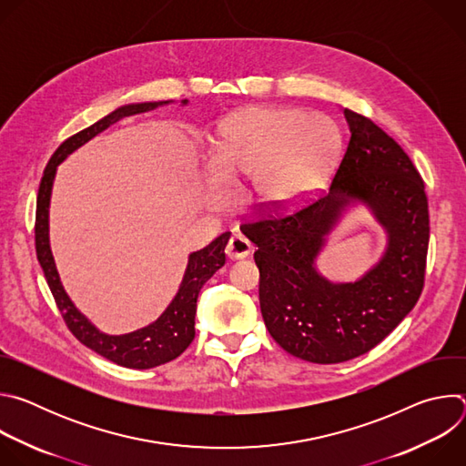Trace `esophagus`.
I'll list each match as a JSON object with an SVG mask.
<instances>
[{
	"label": "esophagus",
	"instance_id": "obj_1",
	"mask_svg": "<svg viewBox=\"0 0 466 466\" xmlns=\"http://www.w3.org/2000/svg\"><path fill=\"white\" fill-rule=\"evenodd\" d=\"M250 252H252V245H250V241H248L247 238H243V236H239V234H236V236L230 238V241H228V245H227V254H228V258H232V259H241V258H247Z\"/></svg>",
	"mask_w": 466,
	"mask_h": 466
}]
</instances>
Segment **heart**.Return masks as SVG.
Returning a JSON list of instances; mask_svg holds the SVG:
<instances>
[{"label": "heart", "instance_id": "obj_1", "mask_svg": "<svg viewBox=\"0 0 466 466\" xmlns=\"http://www.w3.org/2000/svg\"><path fill=\"white\" fill-rule=\"evenodd\" d=\"M341 132L324 114L289 106H248L218 128L216 169L236 180H252L254 201L269 210L302 205L336 167ZM218 191H223L216 177Z\"/></svg>", "mask_w": 466, "mask_h": 466}]
</instances>
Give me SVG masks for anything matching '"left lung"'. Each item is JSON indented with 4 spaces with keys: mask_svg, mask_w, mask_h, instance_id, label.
Masks as SVG:
<instances>
[{
    "mask_svg": "<svg viewBox=\"0 0 466 466\" xmlns=\"http://www.w3.org/2000/svg\"><path fill=\"white\" fill-rule=\"evenodd\" d=\"M345 117L350 142L329 191L291 216L241 225L258 247L259 308L271 338L320 365L372 350L402 322L422 293L430 241L428 197L411 158L369 117L349 108ZM350 202L367 204L390 241L360 281L334 285L314 258Z\"/></svg>",
    "mask_w": 466,
    "mask_h": 466,
    "instance_id": "8db88e82",
    "label": "left lung"
}]
</instances>
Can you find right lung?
<instances>
[{
    "instance_id": "1",
    "label": "right lung",
    "mask_w": 466,
    "mask_h": 466,
    "mask_svg": "<svg viewBox=\"0 0 466 466\" xmlns=\"http://www.w3.org/2000/svg\"><path fill=\"white\" fill-rule=\"evenodd\" d=\"M169 101H155V103H138V105H125L90 125L88 128L77 132V135L64 140L58 149L49 158L44 177L40 180L38 197H36V221H35V245L36 258L40 268L47 280V286L53 293L58 311L66 326L70 328L72 334L90 350L106 358L108 361L127 367V369H153L164 365L175 358H178L195 338V311H197V297L201 288L214 277L225 265V247L230 239V232L216 238L208 247L191 252L187 259V268L178 288V293L167 306V309L149 326L130 331L125 336H106L99 331L66 295L49 247V201H51V187L56 173V166L79 149L83 144L92 140L99 132L108 128L112 123L121 117L135 116L142 112H149L166 105ZM187 101L184 99L182 105Z\"/></svg>"
}]
</instances>
